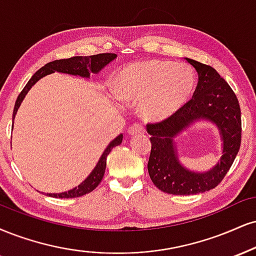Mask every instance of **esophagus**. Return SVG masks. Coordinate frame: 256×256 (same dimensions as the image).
Returning <instances> with one entry per match:
<instances>
[{
  "instance_id": "obj_1",
  "label": "esophagus",
  "mask_w": 256,
  "mask_h": 256,
  "mask_svg": "<svg viewBox=\"0 0 256 256\" xmlns=\"http://www.w3.org/2000/svg\"><path fill=\"white\" fill-rule=\"evenodd\" d=\"M144 132H146V130H144V128L140 124H138V122H134V124H132L130 128H128V134H130L131 136L143 134Z\"/></svg>"
}]
</instances>
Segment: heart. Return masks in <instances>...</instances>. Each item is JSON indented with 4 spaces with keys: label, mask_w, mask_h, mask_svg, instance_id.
<instances>
[{
    "label": "heart",
    "mask_w": 256,
    "mask_h": 256,
    "mask_svg": "<svg viewBox=\"0 0 256 256\" xmlns=\"http://www.w3.org/2000/svg\"><path fill=\"white\" fill-rule=\"evenodd\" d=\"M196 86L194 70L187 64L150 60L122 68L116 90L122 100L138 104L144 119L162 122L188 104Z\"/></svg>",
    "instance_id": "obj_1"
}]
</instances>
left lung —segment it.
<instances>
[{
  "label": "left lung",
  "instance_id": "left-lung-1",
  "mask_svg": "<svg viewBox=\"0 0 256 256\" xmlns=\"http://www.w3.org/2000/svg\"><path fill=\"white\" fill-rule=\"evenodd\" d=\"M186 60L198 72V84L188 104L176 114L148 124L152 152L148 162L150 178L162 192L190 196L210 190L223 180L241 146V108L235 93L214 68L194 60ZM205 118L218 128L224 140V155L205 174L190 172L180 166L174 138L196 120Z\"/></svg>",
  "mask_w": 256,
  "mask_h": 256
}]
</instances>
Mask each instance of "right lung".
I'll return each mask as SVG.
<instances>
[{
	"mask_svg": "<svg viewBox=\"0 0 256 256\" xmlns=\"http://www.w3.org/2000/svg\"><path fill=\"white\" fill-rule=\"evenodd\" d=\"M116 54H93V56H75L72 58H66V60H57L50 63L45 64L44 66H42L36 72L34 75L30 78V80L27 82V84L24 86V88L21 90V93L18 96L16 101H15L14 106V112H13V122L15 114H16L18 110H19L21 102H22L24 98L26 96V94L28 93V90L32 88L33 84H36L40 78H44V76L52 74L54 72H64V74H70V75L75 76H81V78H89L92 72L98 74L102 68H104L110 62L116 60ZM122 134H119L118 137L114 138L108 146L104 149L102 155H101L100 160H98V164L95 166L90 174L88 175V178L83 181L82 184H80L78 186H76L75 188L68 190V192H62V193H48L46 196H54V198H78V196H82L87 193H90L92 190H94L98 187V184L102 180L104 169H106V161L108 154L112 152V149L119 144H122Z\"/></svg>",
	"mask_w": 256,
	"mask_h": 256,
	"instance_id": "1",
	"label": "right lung"
}]
</instances>
